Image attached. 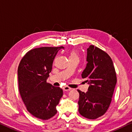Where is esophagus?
Wrapping results in <instances>:
<instances>
[{
	"instance_id": "esophagus-1",
	"label": "esophagus",
	"mask_w": 132,
	"mask_h": 132,
	"mask_svg": "<svg viewBox=\"0 0 132 132\" xmlns=\"http://www.w3.org/2000/svg\"><path fill=\"white\" fill-rule=\"evenodd\" d=\"M63 89L64 91H70L72 90V88H70V87L67 86H64L63 87Z\"/></svg>"
}]
</instances>
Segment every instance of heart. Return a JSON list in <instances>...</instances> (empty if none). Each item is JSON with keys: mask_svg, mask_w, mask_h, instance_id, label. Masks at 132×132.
Returning a JSON list of instances; mask_svg holds the SVG:
<instances>
[{"mask_svg": "<svg viewBox=\"0 0 132 132\" xmlns=\"http://www.w3.org/2000/svg\"><path fill=\"white\" fill-rule=\"evenodd\" d=\"M69 58L70 59H79V55L77 52L76 50H72L69 53Z\"/></svg>", "mask_w": 132, "mask_h": 132, "instance_id": "obj_1", "label": "heart"}]
</instances>
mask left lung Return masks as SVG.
<instances>
[{
    "label": "left lung",
    "instance_id": "1",
    "mask_svg": "<svg viewBox=\"0 0 132 132\" xmlns=\"http://www.w3.org/2000/svg\"><path fill=\"white\" fill-rule=\"evenodd\" d=\"M87 63L81 77L89 86L86 93H79V112L89 119L103 116L107 111L116 85L117 78L112 59L99 48L90 45L87 49Z\"/></svg>",
    "mask_w": 132,
    "mask_h": 132
}]
</instances>
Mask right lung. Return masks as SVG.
Masks as SVG:
<instances>
[{
	"label": "right lung",
	"mask_w": 132,
	"mask_h": 132,
	"mask_svg": "<svg viewBox=\"0 0 132 132\" xmlns=\"http://www.w3.org/2000/svg\"><path fill=\"white\" fill-rule=\"evenodd\" d=\"M63 47H42L25 55L18 69L19 90L27 110L36 118L48 120L57 113L63 90L47 83L54 59Z\"/></svg>",
	"instance_id": "add662e5"
}]
</instances>
